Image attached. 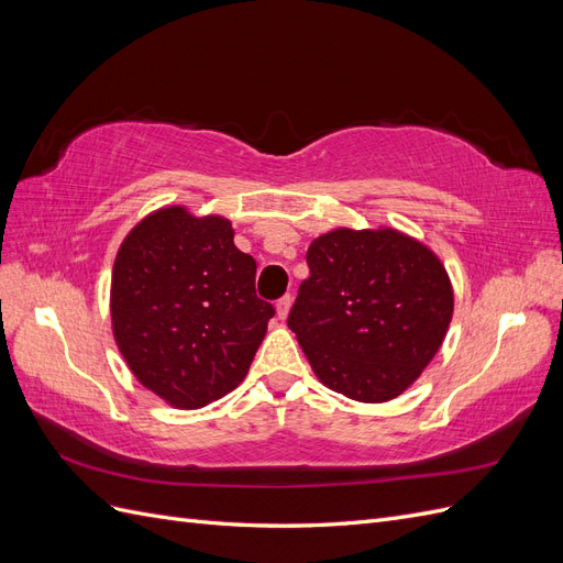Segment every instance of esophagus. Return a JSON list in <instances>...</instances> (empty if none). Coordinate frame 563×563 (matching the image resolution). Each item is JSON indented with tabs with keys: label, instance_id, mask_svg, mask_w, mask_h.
<instances>
[{
	"label": "esophagus",
	"instance_id": "esophagus-1",
	"mask_svg": "<svg viewBox=\"0 0 563 563\" xmlns=\"http://www.w3.org/2000/svg\"><path fill=\"white\" fill-rule=\"evenodd\" d=\"M291 302H294V298L288 296V294L277 300V317H279V319H286V317H288V310H291Z\"/></svg>",
	"mask_w": 563,
	"mask_h": 563
}]
</instances>
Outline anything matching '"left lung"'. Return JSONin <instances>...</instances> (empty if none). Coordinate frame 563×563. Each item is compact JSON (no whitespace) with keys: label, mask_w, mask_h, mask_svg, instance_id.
I'll return each instance as SVG.
<instances>
[{"label":"left lung","mask_w":563,"mask_h":563,"mask_svg":"<svg viewBox=\"0 0 563 563\" xmlns=\"http://www.w3.org/2000/svg\"><path fill=\"white\" fill-rule=\"evenodd\" d=\"M308 265L288 329L314 376L354 401L399 397L444 343L453 317L446 267L391 228L321 234Z\"/></svg>","instance_id":"left-lung-1"}]
</instances>
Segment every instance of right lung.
<instances>
[{"label":"right lung","instance_id":"1","mask_svg":"<svg viewBox=\"0 0 563 563\" xmlns=\"http://www.w3.org/2000/svg\"><path fill=\"white\" fill-rule=\"evenodd\" d=\"M112 333L141 385L176 408H201L244 380L275 308L255 296V261L223 216L166 207L117 251Z\"/></svg>","mask_w":563,"mask_h":563}]
</instances>
